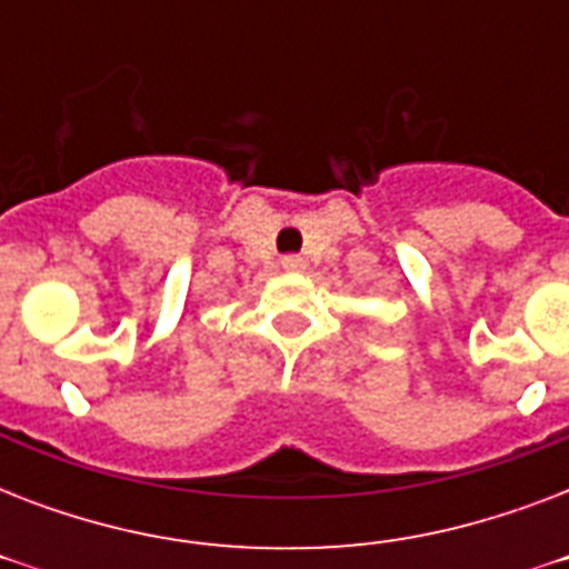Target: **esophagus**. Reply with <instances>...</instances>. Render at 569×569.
Listing matches in <instances>:
<instances>
[{
    "mask_svg": "<svg viewBox=\"0 0 569 569\" xmlns=\"http://www.w3.org/2000/svg\"><path fill=\"white\" fill-rule=\"evenodd\" d=\"M280 268H283V271H289V274H301L303 268H307V259L298 257V253H289V257L280 259Z\"/></svg>",
    "mask_w": 569,
    "mask_h": 569,
    "instance_id": "1",
    "label": "esophagus"
}]
</instances>
